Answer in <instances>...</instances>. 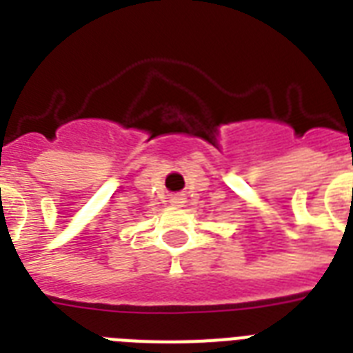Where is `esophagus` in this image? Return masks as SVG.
<instances>
[{
    "mask_svg": "<svg viewBox=\"0 0 353 353\" xmlns=\"http://www.w3.org/2000/svg\"><path fill=\"white\" fill-rule=\"evenodd\" d=\"M170 203L176 205V207H183V203H185V196H183V194H174L170 198Z\"/></svg>",
    "mask_w": 353,
    "mask_h": 353,
    "instance_id": "34e87169",
    "label": "esophagus"
}]
</instances>
